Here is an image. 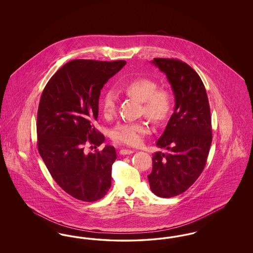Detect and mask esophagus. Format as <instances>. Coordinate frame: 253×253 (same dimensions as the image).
Here are the masks:
<instances>
[{
  "mask_svg": "<svg viewBox=\"0 0 253 253\" xmlns=\"http://www.w3.org/2000/svg\"><path fill=\"white\" fill-rule=\"evenodd\" d=\"M120 153H121V155H131L132 153H134V151L130 150V149H121Z\"/></svg>",
  "mask_w": 253,
  "mask_h": 253,
  "instance_id": "esophagus-1",
  "label": "esophagus"
}]
</instances>
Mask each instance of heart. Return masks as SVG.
Instances as JSON below:
<instances>
[{
    "instance_id": "heart-1",
    "label": "heart",
    "mask_w": 253,
    "mask_h": 253,
    "mask_svg": "<svg viewBox=\"0 0 253 253\" xmlns=\"http://www.w3.org/2000/svg\"><path fill=\"white\" fill-rule=\"evenodd\" d=\"M128 96L143 103V113L155 122L164 121L171 107V97L167 90L157 89V83L151 79L137 78L124 88ZM118 96L114 90H109L101 99V109L104 116L111 118L116 114ZM150 132V127L145 121L121 122L110 132L111 139L117 144L139 146L144 136Z\"/></svg>"
}]
</instances>
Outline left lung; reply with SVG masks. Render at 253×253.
Returning <instances> with one entry per match:
<instances>
[{"mask_svg": "<svg viewBox=\"0 0 253 253\" xmlns=\"http://www.w3.org/2000/svg\"><path fill=\"white\" fill-rule=\"evenodd\" d=\"M166 74L174 95V111L157 146L167 150L153 155L148 175L152 192L173 197L186 192L203 171L212 140L211 118L203 82L187 63L175 59L152 61Z\"/></svg>", "mask_w": 253, "mask_h": 253, "instance_id": "obj_1", "label": "left lung"}]
</instances>
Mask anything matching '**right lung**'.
Wrapping results in <instances>:
<instances>
[{"label":"right lung","mask_w":253,"mask_h":253,"mask_svg":"<svg viewBox=\"0 0 253 253\" xmlns=\"http://www.w3.org/2000/svg\"><path fill=\"white\" fill-rule=\"evenodd\" d=\"M125 64V60H71L49 80L41 96L39 153L60 188L84 202L102 198L111 187L115 148L107 145L85 154L84 145L96 148L104 142V135L93 125L100 90Z\"/></svg>","instance_id":"right-lung-1"}]
</instances>
